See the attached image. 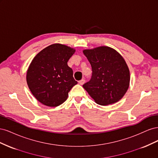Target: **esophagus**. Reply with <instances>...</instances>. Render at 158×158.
I'll list each match as a JSON object with an SVG mask.
<instances>
[{"mask_svg": "<svg viewBox=\"0 0 158 158\" xmlns=\"http://www.w3.org/2000/svg\"><path fill=\"white\" fill-rule=\"evenodd\" d=\"M85 79H82V80H80V81H79V84H80V85H83L84 83H85Z\"/></svg>", "mask_w": 158, "mask_h": 158, "instance_id": "esophagus-1", "label": "esophagus"}]
</instances>
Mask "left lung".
<instances>
[{
    "label": "left lung",
    "instance_id": "1",
    "mask_svg": "<svg viewBox=\"0 0 158 158\" xmlns=\"http://www.w3.org/2000/svg\"><path fill=\"white\" fill-rule=\"evenodd\" d=\"M92 66V77L83 88L95 102L107 106L118 102L130 83V73L123 56L108 47L84 50Z\"/></svg>",
    "mask_w": 158,
    "mask_h": 158
}]
</instances>
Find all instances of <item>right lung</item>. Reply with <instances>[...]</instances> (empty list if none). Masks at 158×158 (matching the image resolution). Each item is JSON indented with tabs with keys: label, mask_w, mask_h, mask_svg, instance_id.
I'll return each mask as SVG.
<instances>
[{
	"label": "right lung",
	"mask_w": 158,
	"mask_h": 158,
	"mask_svg": "<svg viewBox=\"0 0 158 158\" xmlns=\"http://www.w3.org/2000/svg\"><path fill=\"white\" fill-rule=\"evenodd\" d=\"M75 50L64 45L53 44L40 52L27 72L31 92L42 104L56 107L63 103L69 92L77 84L67 62Z\"/></svg>",
	"instance_id": "1"
}]
</instances>
